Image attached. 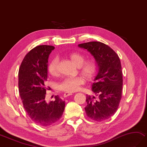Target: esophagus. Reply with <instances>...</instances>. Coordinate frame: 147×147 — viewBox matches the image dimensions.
Returning a JSON list of instances; mask_svg holds the SVG:
<instances>
[{
    "mask_svg": "<svg viewBox=\"0 0 147 147\" xmlns=\"http://www.w3.org/2000/svg\"><path fill=\"white\" fill-rule=\"evenodd\" d=\"M73 93H68V92H66V93H65L64 94V97L66 98L68 96H70V95H72Z\"/></svg>",
    "mask_w": 147,
    "mask_h": 147,
    "instance_id": "obj_1",
    "label": "esophagus"
}]
</instances>
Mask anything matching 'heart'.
Segmentation results:
<instances>
[{"label": "heart", "instance_id": "obj_1", "mask_svg": "<svg viewBox=\"0 0 147 147\" xmlns=\"http://www.w3.org/2000/svg\"><path fill=\"white\" fill-rule=\"evenodd\" d=\"M70 59L77 67H79L81 73L88 80H91L96 73V64L92 60L86 61V57L81 53H74L70 55ZM59 59L54 57L51 61L48 66V71L51 74L56 75L57 73V65ZM85 83V80L82 76L74 78H66L58 84L57 88L68 93L74 92L80 88L81 85Z\"/></svg>", "mask_w": 147, "mask_h": 147}]
</instances>
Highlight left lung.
I'll use <instances>...</instances> for the list:
<instances>
[{"label": "left lung", "instance_id": "left-lung-1", "mask_svg": "<svg viewBox=\"0 0 147 147\" xmlns=\"http://www.w3.org/2000/svg\"><path fill=\"white\" fill-rule=\"evenodd\" d=\"M78 46L91 53L98 67L91 88L98 99L87 95L84 108L86 115L96 121L107 120L117 111L121 98L123 74L120 58L110 47L101 42H88Z\"/></svg>", "mask_w": 147, "mask_h": 147}]
</instances>
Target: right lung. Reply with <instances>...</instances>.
I'll return each mask as SVG.
<instances>
[{
  "instance_id": "right-lung-1",
  "label": "right lung",
  "mask_w": 147,
  "mask_h": 147,
  "mask_svg": "<svg viewBox=\"0 0 147 147\" xmlns=\"http://www.w3.org/2000/svg\"><path fill=\"white\" fill-rule=\"evenodd\" d=\"M54 46L40 45L30 50L24 58L19 71V90L27 114L36 124L42 127L59 121L64 110L65 101L59 96L55 101L45 100L49 54Z\"/></svg>"
}]
</instances>
